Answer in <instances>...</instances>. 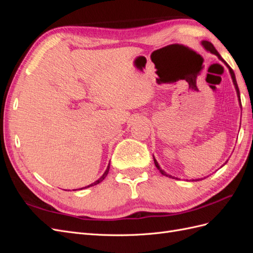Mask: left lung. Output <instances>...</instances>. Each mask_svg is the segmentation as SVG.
<instances>
[{
    "mask_svg": "<svg viewBox=\"0 0 253 253\" xmlns=\"http://www.w3.org/2000/svg\"><path fill=\"white\" fill-rule=\"evenodd\" d=\"M202 45H203V46L205 47V49H206V50H208V51H210L211 53H213V55L217 56V57H218V59H219V60H221V61H223V62L226 64V66L228 67V70H229V72H230V75H231V78H232L233 84H234V86H235V90H236L237 97H239L240 105L242 106V103H241V96H240V89H239V86H237V83H236V79H235V75H234V72H233V70H232V68H231L230 66H229V65L227 64L226 61H225L223 58L220 57V55H219V53L217 52V50L215 49V47L213 46V44H212L211 42H209V41H202ZM154 164H155V166H156L157 169L159 170V172L162 173L163 175H165V176H168V177H171V178H175L174 176H171V175H169V174H167V173H166V172H165V171L162 169V168L159 167V165H158V163H157V160H156L155 158H154ZM176 179H177V178H176ZM196 180H200V179H196Z\"/></svg>",
    "mask_w": 253,
    "mask_h": 253,
    "instance_id": "1",
    "label": "left lung"
}]
</instances>
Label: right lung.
<instances>
[{
    "label": "right lung",
    "mask_w": 253,
    "mask_h": 253,
    "mask_svg": "<svg viewBox=\"0 0 253 253\" xmlns=\"http://www.w3.org/2000/svg\"><path fill=\"white\" fill-rule=\"evenodd\" d=\"M109 171H110V165L108 166V168H106V170H105V172L103 173V175L101 176L100 178H99L98 180H96L95 182H93V183H90V185H88V186H86V187H84V188H81V189H79V190H82V189H85V188H89V187H93V186H95V185H98L99 182H101L105 177H106V175H108V173H109ZM74 191H76V190H74Z\"/></svg>",
    "instance_id": "right-lung-1"
}]
</instances>
